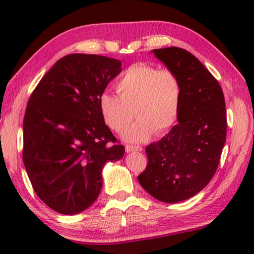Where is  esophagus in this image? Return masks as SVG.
<instances>
[{"mask_svg":"<svg viewBox=\"0 0 254 254\" xmlns=\"http://www.w3.org/2000/svg\"><path fill=\"white\" fill-rule=\"evenodd\" d=\"M126 151L127 152V153H130V152H136V151H142V148L141 147H133V145H127L126 147Z\"/></svg>","mask_w":254,"mask_h":254,"instance_id":"esophagus-1","label":"esophagus"}]
</instances>
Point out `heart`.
I'll list each match as a JSON object with an SVG mask.
<instances>
[{
    "mask_svg": "<svg viewBox=\"0 0 254 254\" xmlns=\"http://www.w3.org/2000/svg\"><path fill=\"white\" fill-rule=\"evenodd\" d=\"M119 96L102 94L98 106L111 130L122 133L135 117L139 120L124 134L128 142H142L154 133L162 135L177 123L183 87L174 70L147 63L127 67L117 83Z\"/></svg>",
    "mask_w": 254,
    "mask_h": 254,
    "instance_id": "obj_1",
    "label": "heart"
}]
</instances>
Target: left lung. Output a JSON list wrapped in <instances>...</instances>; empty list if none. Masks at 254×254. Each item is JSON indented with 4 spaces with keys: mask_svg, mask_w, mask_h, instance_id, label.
<instances>
[{
    "mask_svg": "<svg viewBox=\"0 0 254 254\" xmlns=\"http://www.w3.org/2000/svg\"><path fill=\"white\" fill-rule=\"evenodd\" d=\"M151 53L182 81L178 124L145 148L141 186L163 203L195 196L216 173L226 139V110L218 81L189 51L169 47Z\"/></svg>",
    "mask_w": 254,
    "mask_h": 254,
    "instance_id": "obj_1",
    "label": "left lung"
}]
</instances>
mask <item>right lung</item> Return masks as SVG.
<instances>
[{"instance_id": "right-lung-1", "label": "right lung", "mask_w": 254, "mask_h": 254, "mask_svg": "<svg viewBox=\"0 0 254 254\" xmlns=\"http://www.w3.org/2000/svg\"><path fill=\"white\" fill-rule=\"evenodd\" d=\"M121 66L120 60L104 56L67 55L42 77L29 98L23 163L38 197L60 214L88 208L100 195L103 167L126 152L98 106Z\"/></svg>"}]
</instances>
